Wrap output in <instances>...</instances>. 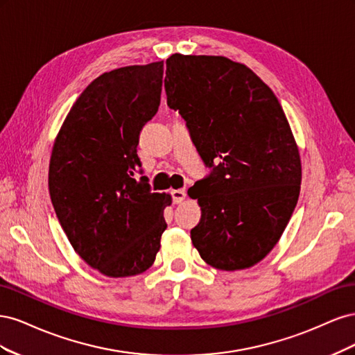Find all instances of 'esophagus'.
Segmentation results:
<instances>
[{
	"instance_id": "34e87169",
	"label": "esophagus",
	"mask_w": 355,
	"mask_h": 355,
	"mask_svg": "<svg viewBox=\"0 0 355 355\" xmlns=\"http://www.w3.org/2000/svg\"><path fill=\"white\" fill-rule=\"evenodd\" d=\"M171 198H173V202H175V204L182 202V201H184V200L187 198L185 191H184V189H175V191H171Z\"/></svg>"
}]
</instances>
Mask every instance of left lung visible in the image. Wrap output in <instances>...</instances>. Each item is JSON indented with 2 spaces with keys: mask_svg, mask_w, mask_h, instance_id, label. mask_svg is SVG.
I'll return each instance as SVG.
<instances>
[{
  "mask_svg": "<svg viewBox=\"0 0 355 355\" xmlns=\"http://www.w3.org/2000/svg\"><path fill=\"white\" fill-rule=\"evenodd\" d=\"M167 105L187 121L211 173L189 188L201 219L191 240L222 271L261 262L296 207L302 166L274 92L243 63L223 56L171 55Z\"/></svg>",
  "mask_w": 355,
  "mask_h": 355,
  "instance_id": "left-lung-1",
  "label": "left lung"
}]
</instances>
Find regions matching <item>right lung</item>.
<instances>
[{"label":"right lung","instance_id":"right-lung-1","mask_svg":"<svg viewBox=\"0 0 355 355\" xmlns=\"http://www.w3.org/2000/svg\"><path fill=\"white\" fill-rule=\"evenodd\" d=\"M163 60L118 68L75 101L51 149L49 191L62 230L81 259L106 277L145 272L167 228L170 194L151 192L139 135L157 114Z\"/></svg>","mask_w":355,"mask_h":355}]
</instances>
